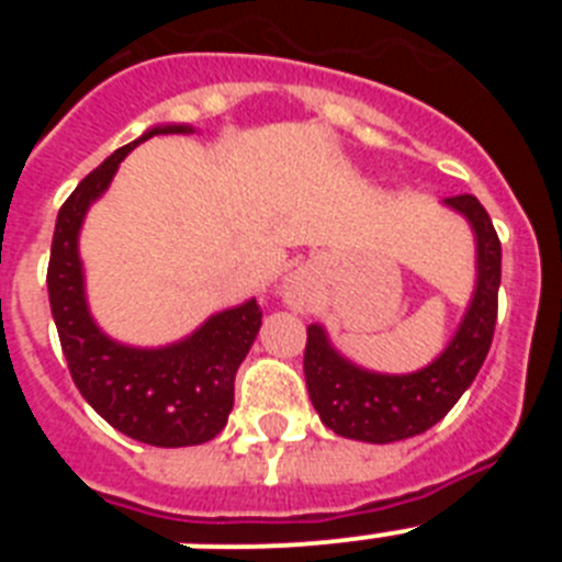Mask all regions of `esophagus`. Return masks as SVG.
I'll return each instance as SVG.
<instances>
[{"mask_svg": "<svg viewBox=\"0 0 562 562\" xmlns=\"http://www.w3.org/2000/svg\"><path fill=\"white\" fill-rule=\"evenodd\" d=\"M284 304L290 306V310H297V312H304L306 306H310V284H306L304 276L286 278Z\"/></svg>", "mask_w": 562, "mask_h": 562, "instance_id": "1", "label": "esophagus"}]
</instances>
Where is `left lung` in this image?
<instances>
[{
  "label": "left lung",
  "instance_id": "1",
  "mask_svg": "<svg viewBox=\"0 0 562 562\" xmlns=\"http://www.w3.org/2000/svg\"><path fill=\"white\" fill-rule=\"evenodd\" d=\"M441 205L464 216L473 227L475 286L459 329L436 360L408 374H382L342 357L321 324L306 329V391L321 422L337 436L391 445L425 434L448 416L486 360L498 317V233L484 205L470 193L450 196Z\"/></svg>",
  "mask_w": 562,
  "mask_h": 562
}]
</instances>
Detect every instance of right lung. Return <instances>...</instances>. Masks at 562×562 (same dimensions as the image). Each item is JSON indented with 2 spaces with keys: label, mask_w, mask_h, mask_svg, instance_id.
<instances>
[{
  "label": "right lung",
  "mask_w": 562,
  "mask_h": 562,
  "mask_svg": "<svg viewBox=\"0 0 562 562\" xmlns=\"http://www.w3.org/2000/svg\"><path fill=\"white\" fill-rule=\"evenodd\" d=\"M191 132L196 128L188 123L151 126L87 173L58 211L47 267L49 310L78 391L112 428L154 448H191L222 434L236 371L261 329V310L250 297L157 349L114 340L89 312L78 238L89 207L106 193L134 146L154 134Z\"/></svg>",
  "instance_id": "add662e5"
}]
</instances>
